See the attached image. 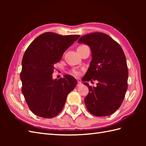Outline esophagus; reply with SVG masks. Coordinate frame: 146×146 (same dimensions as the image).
Returning <instances> with one entry per match:
<instances>
[{
	"label": "esophagus",
	"instance_id": "1",
	"mask_svg": "<svg viewBox=\"0 0 146 146\" xmlns=\"http://www.w3.org/2000/svg\"><path fill=\"white\" fill-rule=\"evenodd\" d=\"M82 85V82H80V81H78V85H77V86H80V85Z\"/></svg>",
	"mask_w": 146,
	"mask_h": 146
}]
</instances>
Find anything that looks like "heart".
<instances>
[{
	"label": "heart",
	"mask_w": 146,
	"mask_h": 146,
	"mask_svg": "<svg viewBox=\"0 0 146 146\" xmlns=\"http://www.w3.org/2000/svg\"><path fill=\"white\" fill-rule=\"evenodd\" d=\"M73 74L74 75H75V76H78L80 75V73H79L78 71L73 70Z\"/></svg>",
	"instance_id": "heart-1"
}]
</instances>
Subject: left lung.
Returning a JSON list of instances; mask_svg holds the SVG:
<instances>
[{
    "label": "left lung",
    "mask_w": 146,
    "mask_h": 146,
    "mask_svg": "<svg viewBox=\"0 0 146 146\" xmlns=\"http://www.w3.org/2000/svg\"><path fill=\"white\" fill-rule=\"evenodd\" d=\"M91 49L92 61L83 82L97 80V86H90L85 104L89 112L97 117L108 116L120 107L127 90L128 70L122 48L108 35L93 33L78 41Z\"/></svg>",
    "instance_id": "left-lung-1"
}]
</instances>
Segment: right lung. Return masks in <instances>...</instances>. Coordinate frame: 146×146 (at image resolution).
Instances as JSON below:
<instances>
[{"mask_svg": "<svg viewBox=\"0 0 146 146\" xmlns=\"http://www.w3.org/2000/svg\"><path fill=\"white\" fill-rule=\"evenodd\" d=\"M80 35L62 36L48 32L34 40L24 52L20 75L22 93L30 110L36 115L52 118L63 109L76 80L70 75L52 78L54 64Z\"/></svg>", "mask_w": 146, "mask_h": 146, "instance_id": "right-lung-1", "label": "right lung"}]
</instances>
